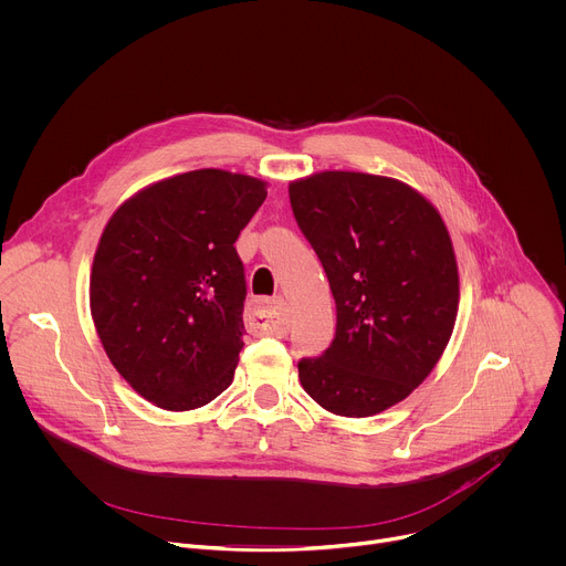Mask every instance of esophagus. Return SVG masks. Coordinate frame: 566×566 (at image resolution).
<instances>
[{"instance_id":"1","label":"esophagus","mask_w":566,"mask_h":566,"mask_svg":"<svg viewBox=\"0 0 566 566\" xmlns=\"http://www.w3.org/2000/svg\"><path fill=\"white\" fill-rule=\"evenodd\" d=\"M249 328L251 331H271V333H286L289 328V308L282 295L258 300L249 313Z\"/></svg>"}]
</instances>
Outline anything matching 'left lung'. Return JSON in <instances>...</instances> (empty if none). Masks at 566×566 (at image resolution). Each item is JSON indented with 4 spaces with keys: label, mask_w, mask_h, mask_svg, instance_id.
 Listing matches in <instances>:
<instances>
[{
    "label": "left lung",
    "mask_w": 566,
    "mask_h": 566,
    "mask_svg": "<svg viewBox=\"0 0 566 566\" xmlns=\"http://www.w3.org/2000/svg\"><path fill=\"white\" fill-rule=\"evenodd\" d=\"M335 304L333 344L297 361L328 412L373 417L403 401L441 359L457 322L459 271L439 211L412 187L322 171L289 187Z\"/></svg>",
    "instance_id": "1"
}]
</instances>
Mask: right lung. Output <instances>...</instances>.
<instances>
[{"label":"right lung","mask_w":566,"mask_h":566,"mask_svg":"<svg viewBox=\"0 0 566 566\" xmlns=\"http://www.w3.org/2000/svg\"><path fill=\"white\" fill-rule=\"evenodd\" d=\"M264 198L258 178L196 169L109 218L92 264V319L114 368L158 408L193 410L231 386L247 297L233 242Z\"/></svg>","instance_id":"right-lung-1"}]
</instances>
